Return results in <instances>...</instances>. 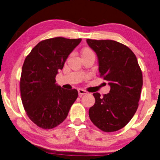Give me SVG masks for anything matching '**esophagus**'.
Returning <instances> with one entry per match:
<instances>
[{"instance_id":"esophagus-1","label":"esophagus","mask_w":160,"mask_h":160,"mask_svg":"<svg viewBox=\"0 0 160 160\" xmlns=\"http://www.w3.org/2000/svg\"><path fill=\"white\" fill-rule=\"evenodd\" d=\"M78 95H79V96H82L83 95H85L86 93H88L87 91L83 90V89H82V88L78 89Z\"/></svg>"}]
</instances>
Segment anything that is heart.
Wrapping results in <instances>:
<instances>
[{"instance_id": "heart-1", "label": "heart", "mask_w": 160, "mask_h": 160, "mask_svg": "<svg viewBox=\"0 0 160 160\" xmlns=\"http://www.w3.org/2000/svg\"><path fill=\"white\" fill-rule=\"evenodd\" d=\"M89 54H94L93 50H92L90 48H84L81 51V55H82V58L84 57L86 55H88Z\"/></svg>"}]
</instances>
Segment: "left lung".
I'll return each instance as SVG.
<instances>
[{
	"instance_id": "8db88e82",
	"label": "left lung",
	"mask_w": 160,
	"mask_h": 160,
	"mask_svg": "<svg viewBox=\"0 0 160 160\" xmlns=\"http://www.w3.org/2000/svg\"><path fill=\"white\" fill-rule=\"evenodd\" d=\"M96 52L100 77L108 81L110 93L96 99L88 111L91 121L105 132L124 128L138 107L142 74L136 56L129 48L112 40H86Z\"/></svg>"
}]
</instances>
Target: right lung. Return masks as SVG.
Wrapping results in <instances>:
<instances>
[{"label": "right lung", "instance_id": "right-lung-1", "mask_svg": "<svg viewBox=\"0 0 160 160\" xmlns=\"http://www.w3.org/2000/svg\"><path fill=\"white\" fill-rule=\"evenodd\" d=\"M81 41L46 39L25 58L20 77L22 102L27 116L38 127L51 129L60 125L77 98V90H65L55 84V77Z\"/></svg>", "mask_w": 160, "mask_h": 160}]
</instances>
